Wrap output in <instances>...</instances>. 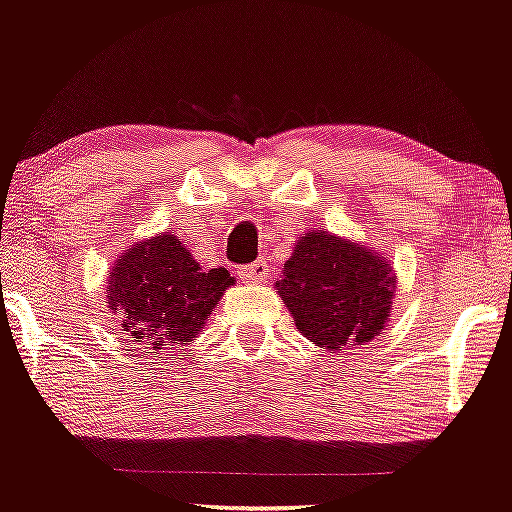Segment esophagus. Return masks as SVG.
<instances>
[{
  "mask_svg": "<svg viewBox=\"0 0 512 512\" xmlns=\"http://www.w3.org/2000/svg\"><path fill=\"white\" fill-rule=\"evenodd\" d=\"M267 274H269V264L264 260H255L238 269V276L243 281H264L267 279Z\"/></svg>",
  "mask_w": 512,
  "mask_h": 512,
  "instance_id": "1",
  "label": "esophagus"
}]
</instances>
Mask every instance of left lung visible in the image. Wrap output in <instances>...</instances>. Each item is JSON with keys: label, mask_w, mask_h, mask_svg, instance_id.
<instances>
[{"label": "left lung", "mask_w": 512, "mask_h": 512, "mask_svg": "<svg viewBox=\"0 0 512 512\" xmlns=\"http://www.w3.org/2000/svg\"><path fill=\"white\" fill-rule=\"evenodd\" d=\"M395 274L378 252L327 231H308L276 281L301 334L327 351L366 344L385 330Z\"/></svg>", "instance_id": "8db88e82"}]
</instances>
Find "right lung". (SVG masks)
Segmentation results:
<instances>
[{
  "mask_svg": "<svg viewBox=\"0 0 512 512\" xmlns=\"http://www.w3.org/2000/svg\"><path fill=\"white\" fill-rule=\"evenodd\" d=\"M231 284L228 269L204 272L178 236L161 233L122 252L108 276V308L134 344L156 354L192 342Z\"/></svg>",
  "mask_w": 512,
  "mask_h": 512,
  "instance_id": "add662e5",
  "label": "right lung"
}]
</instances>
